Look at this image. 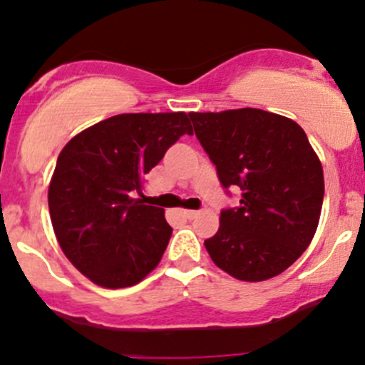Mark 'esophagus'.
<instances>
[{"label": "esophagus", "mask_w": 365, "mask_h": 365, "mask_svg": "<svg viewBox=\"0 0 365 365\" xmlns=\"http://www.w3.org/2000/svg\"><path fill=\"white\" fill-rule=\"evenodd\" d=\"M180 214H182L185 219L197 217V210H182V212H180Z\"/></svg>", "instance_id": "esophagus-1"}]
</instances>
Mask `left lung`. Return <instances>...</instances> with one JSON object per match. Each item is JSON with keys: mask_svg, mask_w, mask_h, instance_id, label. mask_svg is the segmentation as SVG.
<instances>
[{"mask_svg": "<svg viewBox=\"0 0 365 365\" xmlns=\"http://www.w3.org/2000/svg\"><path fill=\"white\" fill-rule=\"evenodd\" d=\"M197 140L226 192L217 233L205 240L217 267L237 280L262 282L284 272L309 247L324 196L323 168L298 123L260 110L190 112Z\"/></svg>", "mask_w": 365, "mask_h": 365, "instance_id": "1", "label": "left lung"}]
</instances>
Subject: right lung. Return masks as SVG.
<instances>
[{
  "mask_svg": "<svg viewBox=\"0 0 365 365\" xmlns=\"http://www.w3.org/2000/svg\"><path fill=\"white\" fill-rule=\"evenodd\" d=\"M185 112L119 114L66 144L48 190L51 225L71 264L107 289L132 287L160 262L173 228L144 205V176L182 135Z\"/></svg>",
  "mask_w": 365,
  "mask_h": 365,
  "instance_id": "add662e5",
  "label": "right lung"
}]
</instances>
